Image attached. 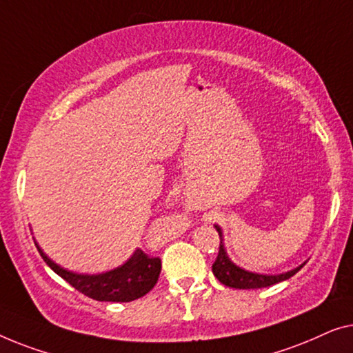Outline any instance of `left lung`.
I'll list each match as a JSON object with an SVG mask.
<instances>
[{"label": "left lung", "mask_w": 353, "mask_h": 353, "mask_svg": "<svg viewBox=\"0 0 353 353\" xmlns=\"http://www.w3.org/2000/svg\"><path fill=\"white\" fill-rule=\"evenodd\" d=\"M216 230L219 233L221 245H219V252H217L214 264H212V274H214L217 280L225 286L238 288V290H256V288L272 286L275 285V283H280L283 280L291 278L302 269V265H304L302 264L301 267H297V269L286 272V274H281V275H259V274H252V272H246L240 269V267H236L235 264H232L224 250V243H222V230L217 225H216Z\"/></svg>", "instance_id": "left-lung-1"}]
</instances>
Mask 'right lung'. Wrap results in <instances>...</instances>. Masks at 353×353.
Listing matches in <instances>:
<instances>
[{"label": "right lung", "mask_w": 353, "mask_h": 353, "mask_svg": "<svg viewBox=\"0 0 353 353\" xmlns=\"http://www.w3.org/2000/svg\"><path fill=\"white\" fill-rule=\"evenodd\" d=\"M34 246L44 262L61 275L63 280L75 288L81 294L91 297L94 301L105 302H131L145 296L157 285L161 272L160 257L148 256L142 250H137L126 264L115 270L101 275H77L72 274L56 262H52L34 241Z\"/></svg>", "instance_id": "1"}]
</instances>
